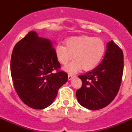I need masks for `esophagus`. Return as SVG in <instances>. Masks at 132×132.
Here are the masks:
<instances>
[{
	"instance_id": "1",
	"label": "esophagus",
	"mask_w": 132,
	"mask_h": 132,
	"mask_svg": "<svg viewBox=\"0 0 132 132\" xmlns=\"http://www.w3.org/2000/svg\"><path fill=\"white\" fill-rule=\"evenodd\" d=\"M73 77H74V75H71V74L68 75V80H71Z\"/></svg>"
}]
</instances>
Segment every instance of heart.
I'll return each instance as SVG.
<instances>
[{
    "label": "heart",
    "mask_w": 132,
    "mask_h": 132,
    "mask_svg": "<svg viewBox=\"0 0 132 132\" xmlns=\"http://www.w3.org/2000/svg\"><path fill=\"white\" fill-rule=\"evenodd\" d=\"M105 44L101 38L82 36L71 37L65 40V45L58 44L55 47V55L62 65L67 64L73 57V60L65 70L75 73L82 68L90 71L98 65L105 53Z\"/></svg>",
    "instance_id": "b5f03b06"
}]
</instances>
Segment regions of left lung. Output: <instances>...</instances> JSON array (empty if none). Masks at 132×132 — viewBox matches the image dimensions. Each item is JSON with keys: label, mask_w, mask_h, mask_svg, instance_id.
<instances>
[{"label": "left lung", "mask_w": 132, "mask_h": 132, "mask_svg": "<svg viewBox=\"0 0 132 132\" xmlns=\"http://www.w3.org/2000/svg\"><path fill=\"white\" fill-rule=\"evenodd\" d=\"M123 71L122 50L111 40L97 67L79 77L82 87L76 92L80 105L92 110L102 109L114 99L122 82Z\"/></svg>", "instance_id": "left-lung-1"}]
</instances>
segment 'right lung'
Masks as SVG:
<instances>
[{
	"instance_id": "1",
	"label": "right lung",
	"mask_w": 132,
	"mask_h": 132,
	"mask_svg": "<svg viewBox=\"0 0 132 132\" xmlns=\"http://www.w3.org/2000/svg\"><path fill=\"white\" fill-rule=\"evenodd\" d=\"M30 31L15 45L10 71L20 98L34 109L41 110L53 103L59 88L67 81V73L61 65L52 42Z\"/></svg>"
}]
</instances>
